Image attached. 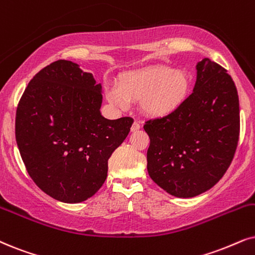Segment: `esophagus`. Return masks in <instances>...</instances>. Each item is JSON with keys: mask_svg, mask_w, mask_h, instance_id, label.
<instances>
[{"mask_svg": "<svg viewBox=\"0 0 255 255\" xmlns=\"http://www.w3.org/2000/svg\"><path fill=\"white\" fill-rule=\"evenodd\" d=\"M141 128V125L138 124L137 121H134V124L131 125V128H130V130L131 131H136V130H138Z\"/></svg>", "mask_w": 255, "mask_h": 255, "instance_id": "obj_1", "label": "esophagus"}]
</instances>
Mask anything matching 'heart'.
Listing matches in <instances>:
<instances>
[{
	"instance_id": "heart-1",
	"label": "heart",
	"mask_w": 255,
	"mask_h": 255,
	"mask_svg": "<svg viewBox=\"0 0 255 255\" xmlns=\"http://www.w3.org/2000/svg\"><path fill=\"white\" fill-rule=\"evenodd\" d=\"M189 88L191 77L185 70L153 66L124 74L120 77V88H107V99L121 109L129 108L130 101L140 100L144 114L161 118L172 114L185 102Z\"/></svg>"
}]
</instances>
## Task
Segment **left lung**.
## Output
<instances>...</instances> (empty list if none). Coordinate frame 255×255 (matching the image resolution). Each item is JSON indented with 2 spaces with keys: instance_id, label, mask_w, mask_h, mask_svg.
Segmentation results:
<instances>
[{
  "instance_id": "left-lung-1",
  "label": "left lung",
  "mask_w": 255,
  "mask_h": 255,
  "mask_svg": "<svg viewBox=\"0 0 255 255\" xmlns=\"http://www.w3.org/2000/svg\"><path fill=\"white\" fill-rule=\"evenodd\" d=\"M150 138L148 174L178 198H193L212 188L230 167L240 133L239 96L231 75L204 59L185 102L143 126Z\"/></svg>"
}]
</instances>
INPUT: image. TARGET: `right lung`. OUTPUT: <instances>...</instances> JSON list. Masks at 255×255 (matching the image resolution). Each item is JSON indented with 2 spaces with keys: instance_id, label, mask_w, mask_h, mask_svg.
I'll list each match as a JSON object with an SVG mask.
<instances>
[{
  "instance_id": "obj_1",
  "label": "right lung",
  "mask_w": 255,
  "mask_h": 255,
  "mask_svg": "<svg viewBox=\"0 0 255 255\" xmlns=\"http://www.w3.org/2000/svg\"><path fill=\"white\" fill-rule=\"evenodd\" d=\"M101 104V85L72 61L50 63L28 83L16 109V142L30 178L51 198L85 201L106 181L108 159L134 120L105 119Z\"/></svg>"
}]
</instances>
